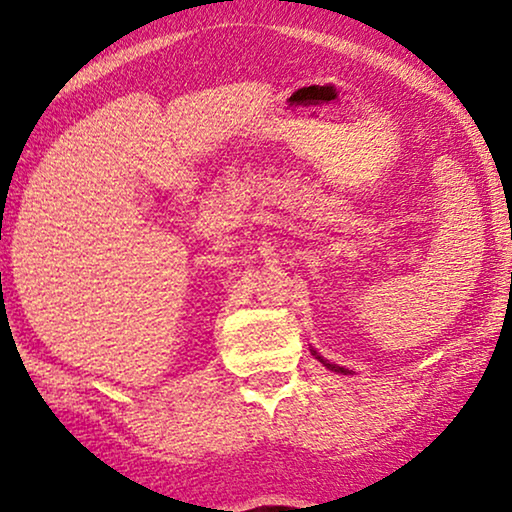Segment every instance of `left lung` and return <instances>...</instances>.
I'll list each match as a JSON object with an SVG mask.
<instances>
[{
    "mask_svg": "<svg viewBox=\"0 0 512 512\" xmlns=\"http://www.w3.org/2000/svg\"><path fill=\"white\" fill-rule=\"evenodd\" d=\"M312 354H314V356H317V359H319L321 363H324V366H326L328 370H335V373H342V375H347V373H349V370H347V368H340V366H335V363H328V361L324 359V356H319L317 352H314V349H312Z\"/></svg>",
    "mask_w": 512,
    "mask_h": 512,
    "instance_id": "obj_1",
    "label": "left lung"
}]
</instances>
